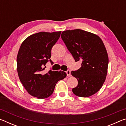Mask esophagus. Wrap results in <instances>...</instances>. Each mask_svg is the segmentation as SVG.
Wrapping results in <instances>:
<instances>
[{
  "label": "esophagus",
  "instance_id": "esophagus-1",
  "mask_svg": "<svg viewBox=\"0 0 126 126\" xmlns=\"http://www.w3.org/2000/svg\"><path fill=\"white\" fill-rule=\"evenodd\" d=\"M66 73H67V75L68 77H70L71 76V72L70 70H68V71L66 72Z\"/></svg>",
  "mask_w": 126,
  "mask_h": 126
}]
</instances>
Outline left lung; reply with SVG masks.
Returning a JSON list of instances; mask_svg holds the SVG:
<instances>
[{"instance_id": "left-lung-1", "label": "left lung", "mask_w": 126, "mask_h": 126, "mask_svg": "<svg viewBox=\"0 0 126 126\" xmlns=\"http://www.w3.org/2000/svg\"><path fill=\"white\" fill-rule=\"evenodd\" d=\"M61 38L76 62L82 61L79 69L71 72L78 82L72 92L80 97L94 94L107 74L108 56L103 41L95 34L81 29L63 31Z\"/></svg>"}]
</instances>
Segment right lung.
Returning a JSON list of instances; mask_svg holds the SVG:
<instances>
[{"mask_svg":"<svg viewBox=\"0 0 126 126\" xmlns=\"http://www.w3.org/2000/svg\"><path fill=\"white\" fill-rule=\"evenodd\" d=\"M61 31L41 32L27 37L21 44L16 58L19 79L29 94L38 99L52 94L58 81L66 77L63 71H49L44 67L50 59L52 47L60 37Z\"/></svg>","mask_w":126,"mask_h":126,"instance_id":"obj_1","label":"right lung"}]
</instances>
